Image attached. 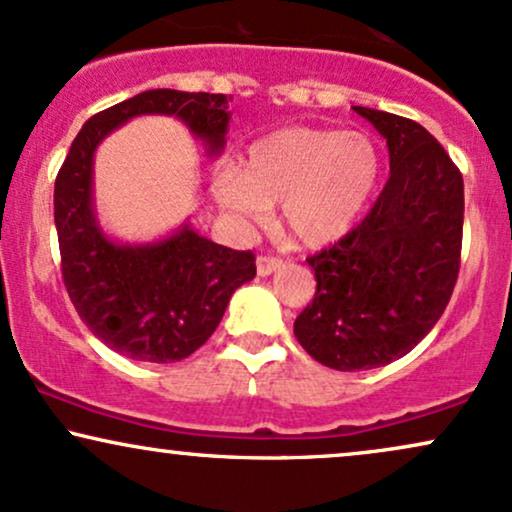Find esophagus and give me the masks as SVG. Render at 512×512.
Instances as JSON below:
<instances>
[{
	"label": "esophagus",
	"instance_id": "esophagus-1",
	"mask_svg": "<svg viewBox=\"0 0 512 512\" xmlns=\"http://www.w3.org/2000/svg\"><path fill=\"white\" fill-rule=\"evenodd\" d=\"M280 268H282V258L266 256V254L256 258V270H258V275H261V277L275 273V270H280Z\"/></svg>",
	"mask_w": 512,
	"mask_h": 512
}]
</instances>
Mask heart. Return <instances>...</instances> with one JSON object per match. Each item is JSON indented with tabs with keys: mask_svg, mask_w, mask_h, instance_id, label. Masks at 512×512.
Segmentation results:
<instances>
[{
	"mask_svg": "<svg viewBox=\"0 0 512 512\" xmlns=\"http://www.w3.org/2000/svg\"><path fill=\"white\" fill-rule=\"evenodd\" d=\"M382 170L368 132L287 128L246 149L242 166L213 178V199L239 223H266L282 206V223L299 242L339 239L361 218Z\"/></svg>",
	"mask_w": 512,
	"mask_h": 512,
	"instance_id": "obj_1",
	"label": "heart"
}]
</instances>
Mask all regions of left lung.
I'll return each instance as SVG.
<instances>
[{
  "label": "left lung",
  "instance_id": "1",
  "mask_svg": "<svg viewBox=\"0 0 512 512\" xmlns=\"http://www.w3.org/2000/svg\"><path fill=\"white\" fill-rule=\"evenodd\" d=\"M389 147V180L361 225L308 256L313 301L294 337L318 363L356 372L406 356L449 304L463 242V175L420 123L353 106Z\"/></svg>",
  "mask_w": 512,
  "mask_h": 512
}]
</instances>
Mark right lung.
Listing matches in <instances>:
<instances>
[{"label":"right lung","instance_id":"obj_1","mask_svg":"<svg viewBox=\"0 0 512 512\" xmlns=\"http://www.w3.org/2000/svg\"><path fill=\"white\" fill-rule=\"evenodd\" d=\"M230 99L178 90L135 94L82 125L56 175L63 285L94 337L132 361L175 363L206 344L235 289L256 277V258L201 237L189 220L156 242L109 237L94 211V151L132 118L173 116L204 142L208 156H220Z\"/></svg>","mask_w":512,"mask_h":512}]
</instances>
